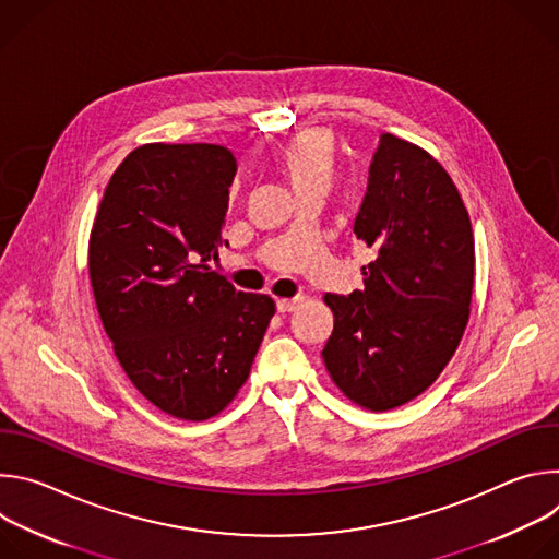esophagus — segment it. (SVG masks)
I'll use <instances>...</instances> for the list:
<instances>
[{
	"instance_id": "34e87169",
	"label": "esophagus",
	"mask_w": 559,
	"mask_h": 559,
	"mask_svg": "<svg viewBox=\"0 0 559 559\" xmlns=\"http://www.w3.org/2000/svg\"><path fill=\"white\" fill-rule=\"evenodd\" d=\"M302 296H294V298H278L276 300V307H278V311H294V309H298L300 305H302Z\"/></svg>"
}]
</instances>
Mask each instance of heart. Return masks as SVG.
<instances>
[{
  "label": "heart",
  "instance_id": "heart-1",
  "mask_svg": "<svg viewBox=\"0 0 559 559\" xmlns=\"http://www.w3.org/2000/svg\"><path fill=\"white\" fill-rule=\"evenodd\" d=\"M283 168L296 190L323 183L330 186L336 168L334 141L323 130H309L294 136L283 152Z\"/></svg>",
  "mask_w": 559,
  "mask_h": 559
}]
</instances>
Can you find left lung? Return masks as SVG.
I'll return each mask as SVG.
<instances>
[{"mask_svg":"<svg viewBox=\"0 0 559 559\" xmlns=\"http://www.w3.org/2000/svg\"><path fill=\"white\" fill-rule=\"evenodd\" d=\"M354 234L373 250L365 289L325 294L334 332L323 349L336 386L371 412L420 395L468 323L475 246L447 170L423 147L380 134Z\"/></svg>","mask_w":559,"mask_h":559,"instance_id":"obj_1","label":"left lung"}]
</instances>
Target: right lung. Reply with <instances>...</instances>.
Masks as SVG:
<instances>
[{"mask_svg": "<svg viewBox=\"0 0 559 559\" xmlns=\"http://www.w3.org/2000/svg\"><path fill=\"white\" fill-rule=\"evenodd\" d=\"M236 175L214 143H145L110 177L88 270L99 318L130 382L162 412L201 423L250 376L276 311L210 267Z\"/></svg>", "mask_w": 559, "mask_h": 559, "instance_id": "right-lung-1", "label": "right lung"}]
</instances>
